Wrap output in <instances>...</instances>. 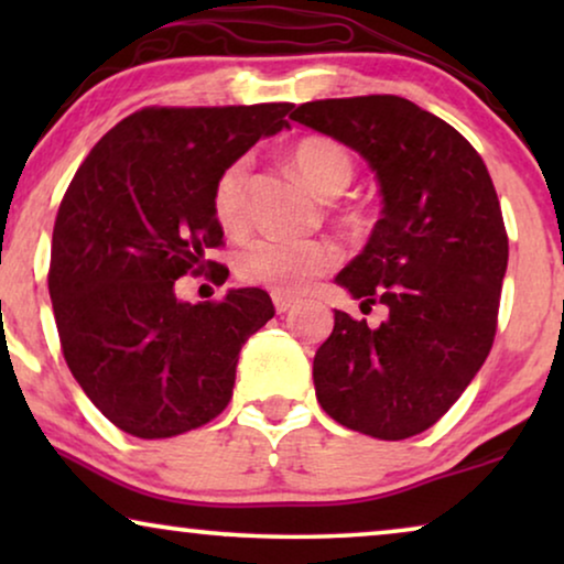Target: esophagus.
I'll use <instances>...</instances> for the list:
<instances>
[{
  "mask_svg": "<svg viewBox=\"0 0 564 564\" xmlns=\"http://www.w3.org/2000/svg\"><path fill=\"white\" fill-rule=\"evenodd\" d=\"M272 300H274V307H276V313H290L292 307H295V303L297 300L295 297H288V295H272Z\"/></svg>",
  "mask_w": 564,
  "mask_h": 564,
  "instance_id": "esophagus-1",
  "label": "esophagus"
}]
</instances>
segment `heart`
<instances>
[{
  "mask_svg": "<svg viewBox=\"0 0 564 564\" xmlns=\"http://www.w3.org/2000/svg\"><path fill=\"white\" fill-rule=\"evenodd\" d=\"M292 164L321 197H338L354 180V161L341 143L323 135L303 138L292 149ZM249 161L236 159L223 169L213 187V213L220 228L238 230L246 223ZM338 253L326 241H292V238H253L238 251L236 272L243 282L261 284L276 295H300L315 276L336 264Z\"/></svg>",
  "mask_w": 564,
  "mask_h": 564,
  "instance_id": "obj_1",
  "label": "heart"
}]
</instances>
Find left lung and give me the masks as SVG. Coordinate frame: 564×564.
Segmentation results:
<instances>
[{"mask_svg": "<svg viewBox=\"0 0 564 564\" xmlns=\"http://www.w3.org/2000/svg\"><path fill=\"white\" fill-rule=\"evenodd\" d=\"M292 120L357 151L382 195V218L336 284L388 318L369 328L334 311L313 359L315 398L359 434H421L457 403L496 336L508 267L496 187L480 153L411 99H318Z\"/></svg>", "mask_w": 564, "mask_h": 564, "instance_id": "8db88e82", "label": "left lung"}]
</instances>
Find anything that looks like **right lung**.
<instances>
[{"mask_svg":"<svg viewBox=\"0 0 564 564\" xmlns=\"http://www.w3.org/2000/svg\"><path fill=\"white\" fill-rule=\"evenodd\" d=\"M290 102L145 107L84 159L53 226L48 292L66 365L120 431L169 438L228 405L241 346L274 315L264 290L184 303L174 282L223 243L213 187Z\"/></svg>","mask_w":564,"mask_h":564,"instance_id":"right-lung-1","label":"right lung"}]
</instances>
